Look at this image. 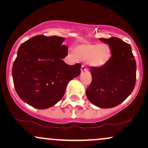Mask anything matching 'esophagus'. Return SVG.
<instances>
[{
    "label": "esophagus",
    "instance_id": "34e87169",
    "mask_svg": "<svg viewBox=\"0 0 148 148\" xmlns=\"http://www.w3.org/2000/svg\"><path fill=\"white\" fill-rule=\"evenodd\" d=\"M81 72H86V71H88V69H87V67H86V66L83 64V65L81 66Z\"/></svg>",
    "mask_w": 148,
    "mask_h": 148
}]
</instances>
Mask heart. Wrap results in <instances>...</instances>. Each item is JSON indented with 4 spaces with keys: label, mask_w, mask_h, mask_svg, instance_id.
<instances>
[{
    "label": "heart",
    "mask_w": 148,
    "mask_h": 148,
    "mask_svg": "<svg viewBox=\"0 0 148 148\" xmlns=\"http://www.w3.org/2000/svg\"><path fill=\"white\" fill-rule=\"evenodd\" d=\"M73 53L77 60H88V63L94 67H103L111 58V49L104 44H82L76 46Z\"/></svg>",
    "instance_id": "heart-1"
}]
</instances>
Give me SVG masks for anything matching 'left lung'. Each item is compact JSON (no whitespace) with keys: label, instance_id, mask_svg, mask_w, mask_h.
<instances>
[{"label":"left lung","instance_id":"8db88e82","mask_svg":"<svg viewBox=\"0 0 148 148\" xmlns=\"http://www.w3.org/2000/svg\"><path fill=\"white\" fill-rule=\"evenodd\" d=\"M99 40L109 45L112 56L103 67H91L92 81L86 95L99 108H113L123 102L133 91L136 63L129 44L115 37Z\"/></svg>","mask_w":148,"mask_h":148}]
</instances>
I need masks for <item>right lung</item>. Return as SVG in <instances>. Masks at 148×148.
I'll list each match as a JSON object with an SVG mask.
<instances>
[{"label":"right lung","instance_id":"add662e5","mask_svg":"<svg viewBox=\"0 0 148 148\" xmlns=\"http://www.w3.org/2000/svg\"><path fill=\"white\" fill-rule=\"evenodd\" d=\"M64 37L37 35L22 43L12 66L15 90L25 103L39 109L62 98L67 85L81 73V64L62 60L68 53Z\"/></svg>","mask_w":148,"mask_h":148}]
</instances>
